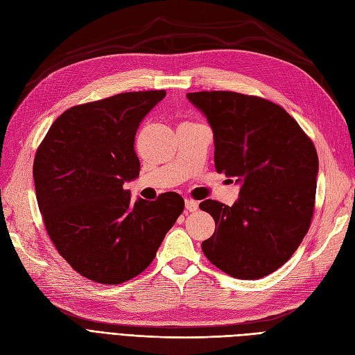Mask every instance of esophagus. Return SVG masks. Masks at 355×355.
I'll list each match as a JSON object with an SVG mask.
<instances>
[{
  "label": "esophagus",
  "instance_id": "34e87169",
  "mask_svg": "<svg viewBox=\"0 0 355 355\" xmlns=\"http://www.w3.org/2000/svg\"><path fill=\"white\" fill-rule=\"evenodd\" d=\"M185 209H187V211L192 213L198 209V204L194 200H185Z\"/></svg>",
  "mask_w": 355,
  "mask_h": 355
}]
</instances>
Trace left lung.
<instances>
[{
    "label": "left lung",
    "mask_w": 355,
    "mask_h": 355,
    "mask_svg": "<svg viewBox=\"0 0 355 355\" xmlns=\"http://www.w3.org/2000/svg\"><path fill=\"white\" fill-rule=\"evenodd\" d=\"M213 130L214 167L234 178L232 206L204 200L216 228L201 243L219 270L256 280L284 265L314 213L318 157L314 144L282 106L234 92L188 93Z\"/></svg>",
    "instance_id": "left-lung-1"
}]
</instances>
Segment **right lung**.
I'll list each match as a JSON object with an SVG mask.
<instances>
[{
    "mask_svg": "<svg viewBox=\"0 0 355 355\" xmlns=\"http://www.w3.org/2000/svg\"><path fill=\"white\" fill-rule=\"evenodd\" d=\"M166 90L130 92L72 106L51 124L34 159L38 207L58 252L75 271L120 284L145 271L184 211L176 192L130 201L141 163L135 136Z\"/></svg>",
    "mask_w": 355,
    "mask_h": 355,
    "instance_id": "right-lung-1",
    "label": "right lung"
}]
</instances>
